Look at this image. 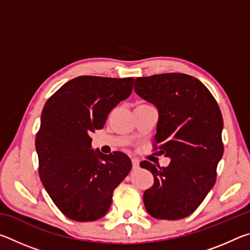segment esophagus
Returning <instances> with one entry per match:
<instances>
[{
    "label": "esophagus",
    "mask_w": 250,
    "mask_h": 250,
    "mask_svg": "<svg viewBox=\"0 0 250 250\" xmlns=\"http://www.w3.org/2000/svg\"><path fill=\"white\" fill-rule=\"evenodd\" d=\"M131 161H132V167H133V170H135V168H138V167H139V160L133 158Z\"/></svg>",
    "instance_id": "obj_1"
}]
</instances>
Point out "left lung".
<instances>
[{
    "instance_id": "8db88e82",
    "label": "left lung",
    "mask_w": 250,
    "mask_h": 250,
    "mask_svg": "<svg viewBox=\"0 0 250 250\" xmlns=\"http://www.w3.org/2000/svg\"><path fill=\"white\" fill-rule=\"evenodd\" d=\"M134 91L158 109L154 142L161 154L171 159L166 167L140 163L154 177L143 194L146 211L159 219L184 218L201 205L216 181L224 153L221 110L205 84L185 74L139 77Z\"/></svg>"
}]
</instances>
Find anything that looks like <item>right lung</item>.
<instances>
[{
  "mask_svg": "<svg viewBox=\"0 0 250 250\" xmlns=\"http://www.w3.org/2000/svg\"><path fill=\"white\" fill-rule=\"evenodd\" d=\"M133 83L131 77L80 76L62 84L44 105L35 140L40 177L55 205L73 221L104 216L113 191L132 167L122 152L95 151L90 135L131 95Z\"/></svg>",
  "mask_w": 250,
  "mask_h": 250,
  "instance_id": "obj_1",
  "label": "right lung"
}]
</instances>
